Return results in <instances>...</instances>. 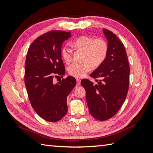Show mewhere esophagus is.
Here are the masks:
<instances>
[{
	"instance_id": "34e87169",
	"label": "esophagus",
	"mask_w": 153,
	"mask_h": 153,
	"mask_svg": "<svg viewBox=\"0 0 153 153\" xmlns=\"http://www.w3.org/2000/svg\"><path fill=\"white\" fill-rule=\"evenodd\" d=\"M80 82H81V80L80 79V78H76V84L77 85H80Z\"/></svg>"
}]
</instances>
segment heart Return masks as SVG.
Listing matches in <instances>:
<instances>
[{"mask_svg": "<svg viewBox=\"0 0 153 153\" xmlns=\"http://www.w3.org/2000/svg\"><path fill=\"white\" fill-rule=\"evenodd\" d=\"M73 45L76 48L85 50V61L82 63H73L68 68V73L73 77H83L91 70L92 66H100L107 56L108 45L101 38L95 39L92 36H81L73 40ZM61 56L66 64L71 62V52L68 46H64L61 49Z\"/></svg>", "mask_w": 153, "mask_h": 153, "instance_id": "b5f03b06", "label": "heart"}]
</instances>
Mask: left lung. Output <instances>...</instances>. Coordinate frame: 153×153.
Returning a JSON list of instances; mask_svg holds the SVG:
<instances>
[{
  "label": "left lung",
  "instance_id": "left-lung-1",
  "mask_svg": "<svg viewBox=\"0 0 153 153\" xmlns=\"http://www.w3.org/2000/svg\"><path fill=\"white\" fill-rule=\"evenodd\" d=\"M103 32L108 41L107 56L90 75L97 84L86 78L81 81L86 91L89 112L99 121L112 118L121 108L128 94L129 78V66L123 43L112 32L104 29Z\"/></svg>",
  "mask_w": 153,
  "mask_h": 153
}]
</instances>
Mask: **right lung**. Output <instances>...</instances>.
Instances as JSON below:
<instances>
[{"label":"right lung","instance_id":"obj_1","mask_svg":"<svg viewBox=\"0 0 153 153\" xmlns=\"http://www.w3.org/2000/svg\"><path fill=\"white\" fill-rule=\"evenodd\" d=\"M70 37L69 32H46L33 41L27 53L24 78L29 99L35 112L47 121L57 122L65 116L67 96L76 84L71 76L53 82L54 77L65 74L61 47Z\"/></svg>","mask_w":153,"mask_h":153}]
</instances>
